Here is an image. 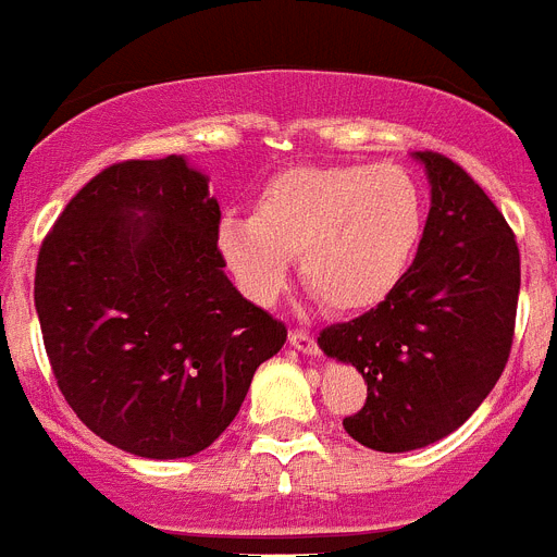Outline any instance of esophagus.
I'll return each instance as SVG.
<instances>
[{"label": "esophagus", "instance_id": "obj_1", "mask_svg": "<svg viewBox=\"0 0 557 557\" xmlns=\"http://www.w3.org/2000/svg\"><path fill=\"white\" fill-rule=\"evenodd\" d=\"M288 343H292V348L300 350V354H308V357H317V354H320L317 339L308 334V331H292V334H288Z\"/></svg>", "mask_w": 557, "mask_h": 557}]
</instances>
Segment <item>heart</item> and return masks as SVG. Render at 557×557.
<instances>
[{
    "label": "heart",
    "instance_id": "heart-1",
    "mask_svg": "<svg viewBox=\"0 0 557 557\" xmlns=\"http://www.w3.org/2000/svg\"><path fill=\"white\" fill-rule=\"evenodd\" d=\"M424 223V189L405 166L302 163L265 181L251 218L221 223L218 251L249 300H274L297 257L322 306L362 314L408 277Z\"/></svg>",
    "mask_w": 557,
    "mask_h": 557
}]
</instances>
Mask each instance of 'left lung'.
<instances>
[{
    "label": "left lung",
    "instance_id": "8db88e82",
    "mask_svg": "<svg viewBox=\"0 0 557 557\" xmlns=\"http://www.w3.org/2000/svg\"><path fill=\"white\" fill-rule=\"evenodd\" d=\"M430 181L424 237L382 306L317 336L368 382L343 428L380 453L428 447L473 416L507 366L521 255L512 228L459 163L413 152Z\"/></svg>",
    "mask_w": 557,
    "mask_h": 557
}]
</instances>
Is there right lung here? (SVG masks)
<instances>
[{
    "label": "right lung",
    "instance_id": "right-lung-1",
    "mask_svg": "<svg viewBox=\"0 0 557 557\" xmlns=\"http://www.w3.org/2000/svg\"><path fill=\"white\" fill-rule=\"evenodd\" d=\"M218 226L209 177L166 156L98 172L41 243L33 300L50 368L119 450H207L286 343V325L226 277Z\"/></svg>",
    "mask_w": 557,
    "mask_h": 557
}]
</instances>
